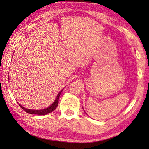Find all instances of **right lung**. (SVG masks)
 <instances>
[{
  "label": "right lung",
  "instance_id": "add662e5",
  "mask_svg": "<svg viewBox=\"0 0 149 149\" xmlns=\"http://www.w3.org/2000/svg\"><path fill=\"white\" fill-rule=\"evenodd\" d=\"M63 90L60 91V92L58 93V96H57L56 99L55 100L54 102H53V104H52L51 106H49V107H47L46 109H41V110H33V109H26L23 106H22L20 104H18V105L21 107V108L22 109H24V111H26V113H29V114H36V115H47V114L50 113L52 112L54 110H55L56 108L57 107L58 105V103H59V98L60 95H61V92H62Z\"/></svg>",
  "mask_w": 149,
  "mask_h": 149
}]
</instances>
